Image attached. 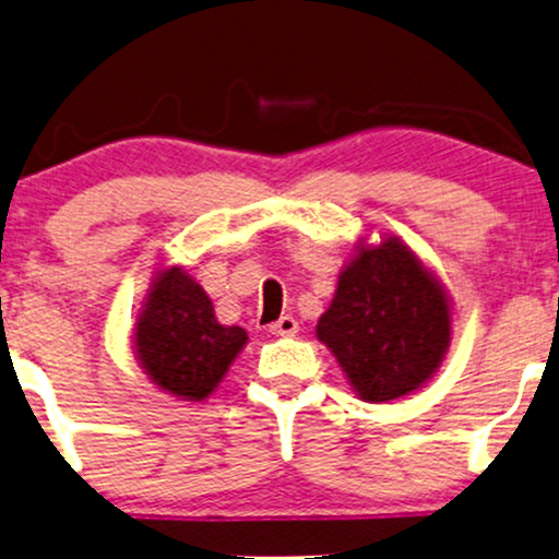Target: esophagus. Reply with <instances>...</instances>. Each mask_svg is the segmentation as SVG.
Segmentation results:
<instances>
[{
  "label": "esophagus",
  "mask_w": 559,
  "mask_h": 559,
  "mask_svg": "<svg viewBox=\"0 0 559 559\" xmlns=\"http://www.w3.org/2000/svg\"><path fill=\"white\" fill-rule=\"evenodd\" d=\"M269 332L277 334V337H290V334L298 332V319L285 313V317H280L274 324H269Z\"/></svg>",
  "instance_id": "1"
}]
</instances>
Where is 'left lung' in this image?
<instances>
[{"label": "left lung", "mask_w": 559, "mask_h": 559, "mask_svg": "<svg viewBox=\"0 0 559 559\" xmlns=\"http://www.w3.org/2000/svg\"><path fill=\"white\" fill-rule=\"evenodd\" d=\"M319 340L366 403L411 395L435 377L450 345V304L442 285L397 238L358 248L340 274Z\"/></svg>", "instance_id": "1"}]
</instances>
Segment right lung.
<instances>
[{"mask_svg": "<svg viewBox=\"0 0 559 559\" xmlns=\"http://www.w3.org/2000/svg\"><path fill=\"white\" fill-rule=\"evenodd\" d=\"M135 353L148 379L180 400H203L248 343L214 317L209 295L180 266L164 269L135 324Z\"/></svg>", "mask_w": 559, "mask_h": 559, "instance_id": "1", "label": "right lung"}]
</instances>
